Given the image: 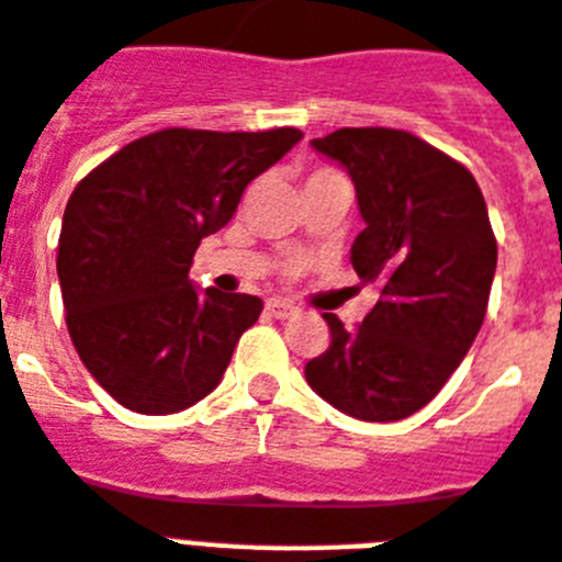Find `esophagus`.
<instances>
[{"label":"esophagus","mask_w":562,"mask_h":562,"mask_svg":"<svg viewBox=\"0 0 562 562\" xmlns=\"http://www.w3.org/2000/svg\"><path fill=\"white\" fill-rule=\"evenodd\" d=\"M268 314H271V317H277V321H285V317H294L296 314V308L291 303H285V300H277V296H273V300H268Z\"/></svg>","instance_id":"34e87169"}]
</instances>
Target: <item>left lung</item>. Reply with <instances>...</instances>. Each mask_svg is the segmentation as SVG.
<instances>
[{
  "label": "left lung",
  "mask_w": 562,
  "mask_h": 562,
  "mask_svg": "<svg viewBox=\"0 0 562 562\" xmlns=\"http://www.w3.org/2000/svg\"><path fill=\"white\" fill-rule=\"evenodd\" d=\"M312 147L355 184L352 268L378 303L358 328L323 314L331 344L305 363L323 401L360 422H401L439 395L485 321L496 239L476 178L401 130H337Z\"/></svg>",
  "instance_id": "left-lung-1"
}]
</instances>
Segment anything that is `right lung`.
I'll return each instance as SVG.
<instances>
[{"label": "right lung", "mask_w": 562, "mask_h": 562, "mask_svg": "<svg viewBox=\"0 0 562 562\" xmlns=\"http://www.w3.org/2000/svg\"><path fill=\"white\" fill-rule=\"evenodd\" d=\"M303 138L161 130L126 144L75 187L57 277L77 355L126 409L167 415L216 390L262 300L190 282L204 236L236 213L245 187Z\"/></svg>", "instance_id": "1"}]
</instances>
